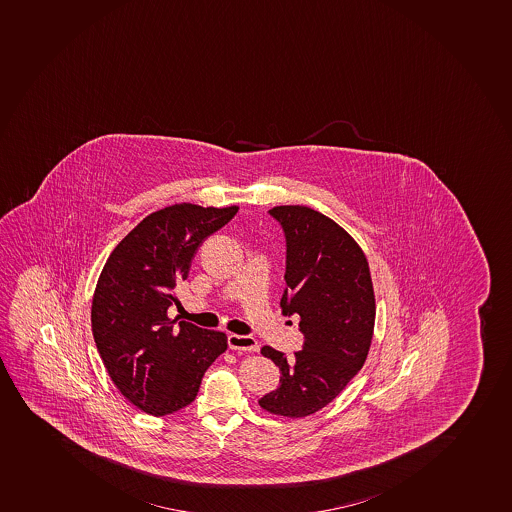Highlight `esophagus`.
<instances>
[{"label":"esophagus","instance_id":"1","mask_svg":"<svg viewBox=\"0 0 512 512\" xmlns=\"http://www.w3.org/2000/svg\"><path fill=\"white\" fill-rule=\"evenodd\" d=\"M229 349L234 351H244V353H256L259 351V343L251 336H239V334H229Z\"/></svg>","mask_w":512,"mask_h":512}]
</instances>
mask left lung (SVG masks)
Listing matches in <instances>:
<instances>
[{
	"instance_id": "8db88e82",
	"label": "left lung",
	"mask_w": 512,
	"mask_h": 512,
	"mask_svg": "<svg viewBox=\"0 0 512 512\" xmlns=\"http://www.w3.org/2000/svg\"><path fill=\"white\" fill-rule=\"evenodd\" d=\"M286 236L284 316L299 314L303 349L293 358L271 346L261 354L279 371L278 389L259 406L284 417L323 409L368 358L376 299L363 249L333 219L308 206L269 209Z\"/></svg>"
}]
</instances>
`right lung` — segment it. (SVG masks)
<instances>
[{
  "label": "right lung",
  "mask_w": 512,
  "mask_h": 512,
  "mask_svg": "<svg viewBox=\"0 0 512 512\" xmlns=\"http://www.w3.org/2000/svg\"><path fill=\"white\" fill-rule=\"evenodd\" d=\"M238 206L173 204L151 213L113 249L96 284L91 328L111 381L131 404L166 416L194 401L226 334L169 319L174 288L209 234Z\"/></svg>",
  "instance_id": "add662e5"
}]
</instances>
